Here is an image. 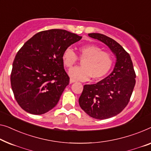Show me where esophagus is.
<instances>
[{
    "label": "esophagus",
    "instance_id": "obj_1",
    "mask_svg": "<svg viewBox=\"0 0 151 151\" xmlns=\"http://www.w3.org/2000/svg\"><path fill=\"white\" fill-rule=\"evenodd\" d=\"M75 82H76V81L73 79V78H70V83H75Z\"/></svg>",
    "mask_w": 151,
    "mask_h": 151
}]
</instances>
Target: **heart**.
Here are the masks:
<instances>
[{
	"label": "heart",
	"instance_id": "1",
	"mask_svg": "<svg viewBox=\"0 0 151 151\" xmlns=\"http://www.w3.org/2000/svg\"><path fill=\"white\" fill-rule=\"evenodd\" d=\"M82 66L75 67L68 71V75L74 80L87 81L91 77L99 79L107 75L113 64V59L110 53L103 51L95 45H85L78 48ZM62 62L67 68H71L78 61V58L73 49L66 48L62 54Z\"/></svg>",
	"mask_w": 151,
	"mask_h": 151
}]
</instances>
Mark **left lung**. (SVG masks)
<instances>
[{"label":"left lung","mask_w":151,"mask_h":151,"mask_svg":"<svg viewBox=\"0 0 151 151\" xmlns=\"http://www.w3.org/2000/svg\"><path fill=\"white\" fill-rule=\"evenodd\" d=\"M89 37L109 47L116 58L112 73L96 84L85 85L78 99L81 109L96 119L116 116L129 102L136 84V74L129 54L117 42L100 33Z\"/></svg>","instance_id":"8db88e82"}]
</instances>
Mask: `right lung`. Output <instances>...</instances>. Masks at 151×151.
I'll return each instance as SVG.
<instances>
[{
  "instance_id": "add662e5",
  "label": "right lung",
  "mask_w": 151,
  "mask_h": 151,
  "mask_svg": "<svg viewBox=\"0 0 151 151\" xmlns=\"http://www.w3.org/2000/svg\"><path fill=\"white\" fill-rule=\"evenodd\" d=\"M81 38L52 29L38 32L24 43L15 55L11 75L13 94L22 109L42 114L55 106L70 81L63 52Z\"/></svg>"
}]
</instances>
